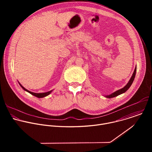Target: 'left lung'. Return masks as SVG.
Returning a JSON list of instances; mask_svg holds the SVG:
<instances>
[{"label": "left lung", "instance_id": "obj_1", "mask_svg": "<svg viewBox=\"0 0 152 152\" xmlns=\"http://www.w3.org/2000/svg\"><path fill=\"white\" fill-rule=\"evenodd\" d=\"M136 71H137V67H136L135 69L134 72V73H133V75H132V77H131V79L129 80V82H128L127 84L124 86V87H123V88H121V89H120V90H118V91H116L115 92H114V93H112L111 94H110V95H109V96H106V97L107 98H112V97H115V96H118V95H120V94H121L124 93V92H126V91L129 88L130 86H131V85H132V82H133V81H134V78H135V74H136Z\"/></svg>", "mask_w": 152, "mask_h": 152}]
</instances>
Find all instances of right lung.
Segmentation results:
<instances>
[{"label": "right lung", "instance_id": "1", "mask_svg": "<svg viewBox=\"0 0 152 152\" xmlns=\"http://www.w3.org/2000/svg\"><path fill=\"white\" fill-rule=\"evenodd\" d=\"M19 84H20V85L21 86V88H22L24 90H25V91H28V93H30V94H31L32 95H33V96H35V97H38V98H42V97H46V96H48L49 94H50V93L52 92V91H48V92H46V93H33V92L29 91V90H28L25 89V88L23 87V86L22 85H21L20 83H19Z\"/></svg>", "mask_w": 152, "mask_h": 152}]
</instances>
